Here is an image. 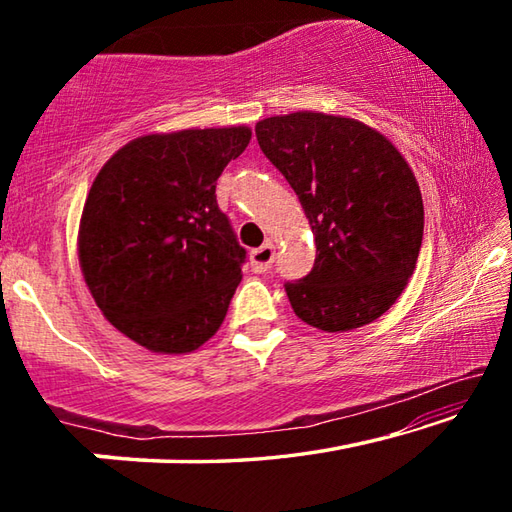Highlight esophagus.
<instances>
[{
	"mask_svg": "<svg viewBox=\"0 0 512 512\" xmlns=\"http://www.w3.org/2000/svg\"><path fill=\"white\" fill-rule=\"evenodd\" d=\"M273 259H275V246L271 244V241H266L264 246H259L253 250V253H250V266H253V271L264 273L271 268Z\"/></svg>",
	"mask_w": 512,
	"mask_h": 512,
	"instance_id": "esophagus-1",
	"label": "esophagus"
}]
</instances>
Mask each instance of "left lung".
<instances>
[{
    "instance_id": "left-lung-1",
    "label": "left lung",
    "mask_w": 512,
    "mask_h": 512,
    "mask_svg": "<svg viewBox=\"0 0 512 512\" xmlns=\"http://www.w3.org/2000/svg\"><path fill=\"white\" fill-rule=\"evenodd\" d=\"M255 135L314 232V268L284 284L296 316L334 334L386 314L415 271L424 230L404 155L377 128L314 110L266 117Z\"/></svg>"
}]
</instances>
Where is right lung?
Returning a JSON list of instances; mask_svg holds the SVG:
<instances>
[{"label":"right lung","instance_id":"add662e5","mask_svg":"<svg viewBox=\"0 0 512 512\" xmlns=\"http://www.w3.org/2000/svg\"><path fill=\"white\" fill-rule=\"evenodd\" d=\"M248 126L135 137L103 164L79 223V264L108 323L158 354H187L221 327L246 250L216 180Z\"/></svg>","mask_w":512,"mask_h":512}]
</instances>
